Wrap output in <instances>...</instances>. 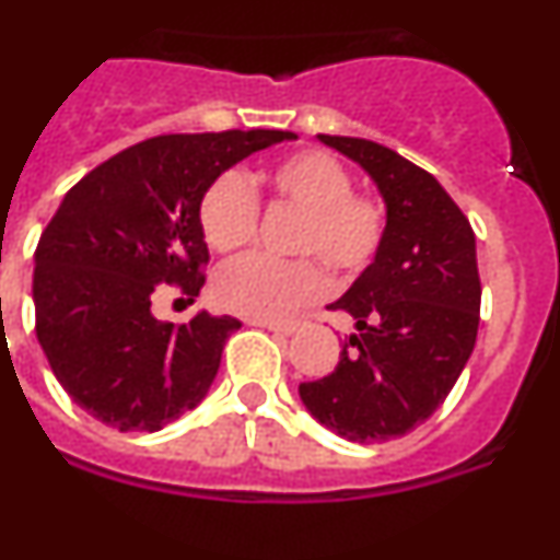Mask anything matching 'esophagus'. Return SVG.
<instances>
[{
	"label": "esophagus",
	"instance_id": "esophagus-1",
	"mask_svg": "<svg viewBox=\"0 0 560 560\" xmlns=\"http://www.w3.org/2000/svg\"><path fill=\"white\" fill-rule=\"evenodd\" d=\"M259 328H268V330H273V334H279V336H292L298 330V325H292V323H265V319H259Z\"/></svg>",
	"mask_w": 560,
	"mask_h": 560
}]
</instances>
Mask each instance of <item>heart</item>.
Here are the masks:
<instances>
[{"label": "heart", "instance_id": "b5f03b06", "mask_svg": "<svg viewBox=\"0 0 560 560\" xmlns=\"http://www.w3.org/2000/svg\"><path fill=\"white\" fill-rule=\"evenodd\" d=\"M257 180L276 202L301 213L292 254L317 259L339 279H352L374 262L385 237V210L377 199L352 191L350 172L334 155L301 150L270 164ZM257 215V197L237 172L215 177L199 205L205 241L221 254L252 243ZM312 259L246 257L230 262L215 279V301L248 319H290L328 292V276Z\"/></svg>", "mask_w": 560, "mask_h": 560}]
</instances>
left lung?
<instances>
[{
    "instance_id": "8db88e82",
    "label": "left lung",
    "mask_w": 560,
    "mask_h": 560,
    "mask_svg": "<svg viewBox=\"0 0 560 560\" xmlns=\"http://www.w3.org/2000/svg\"><path fill=\"white\" fill-rule=\"evenodd\" d=\"M317 139L355 161L385 202L374 262L330 303L355 319L334 372L301 383L306 410L339 438H399L443 405L479 330L481 281L470 221L441 183L369 139Z\"/></svg>"
}]
</instances>
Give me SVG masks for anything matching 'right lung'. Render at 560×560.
Masks as SVG:
<instances>
[{
    "label": "right lung",
    "instance_id": "right-lung-1",
    "mask_svg": "<svg viewBox=\"0 0 560 560\" xmlns=\"http://www.w3.org/2000/svg\"><path fill=\"white\" fill-rule=\"evenodd\" d=\"M290 130L170 133L122 150L81 177L35 252V330L54 377L92 418L159 432L208 396L235 317L161 323L153 298H197L208 243L199 205L215 177Z\"/></svg>",
    "mask_w": 560,
    "mask_h": 560
}]
</instances>
